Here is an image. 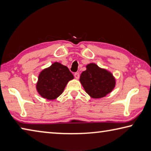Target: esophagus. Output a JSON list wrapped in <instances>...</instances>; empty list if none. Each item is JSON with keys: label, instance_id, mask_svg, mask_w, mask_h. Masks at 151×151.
<instances>
[{"label": "esophagus", "instance_id": "1", "mask_svg": "<svg viewBox=\"0 0 151 151\" xmlns=\"http://www.w3.org/2000/svg\"><path fill=\"white\" fill-rule=\"evenodd\" d=\"M74 76H75V77L76 79H78L79 76H80V75H79L78 73H75V75H74Z\"/></svg>", "mask_w": 151, "mask_h": 151}]
</instances>
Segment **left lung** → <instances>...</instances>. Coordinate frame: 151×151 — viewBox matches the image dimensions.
<instances>
[{
    "mask_svg": "<svg viewBox=\"0 0 151 151\" xmlns=\"http://www.w3.org/2000/svg\"><path fill=\"white\" fill-rule=\"evenodd\" d=\"M80 82L86 93L94 99L105 96L113 90L116 83L112 73L94 63L86 65V70L81 75Z\"/></svg>",
    "mask_w": 151,
    "mask_h": 151,
    "instance_id": "left-lung-1",
    "label": "left lung"
}]
</instances>
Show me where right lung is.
Wrapping results in <instances>:
<instances>
[{
    "label": "right lung",
    "mask_w": 151,
    "mask_h": 151,
    "mask_svg": "<svg viewBox=\"0 0 151 151\" xmlns=\"http://www.w3.org/2000/svg\"><path fill=\"white\" fill-rule=\"evenodd\" d=\"M73 78L74 76L67 66L56 62L40 72L37 90L43 98L54 100L63 93L68 81Z\"/></svg>",
    "instance_id": "add662e5"
}]
</instances>
